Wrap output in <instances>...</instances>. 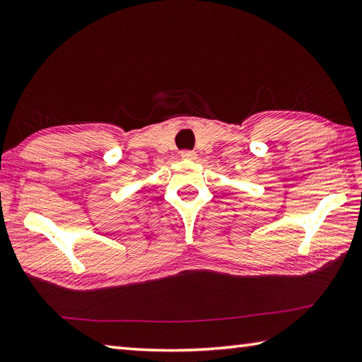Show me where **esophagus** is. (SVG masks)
Instances as JSON below:
<instances>
[{
  "label": "esophagus",
  "instance_id": "obj_1",
  "mask_svg": "<svg viewBox=\"0 0 362 362\" xmlns=\"http://www.w3.org/2000/svg\"><path fill=\"white\" fill-rule=\"evenodd\" d=\"M180 157H182V158H185V160H196L197 153H196L194 151H188V149H185V151H182V152H180Z\"/></svg>",
  "mask_w": 362,
  "mask_h": 362
}]
</instances>
